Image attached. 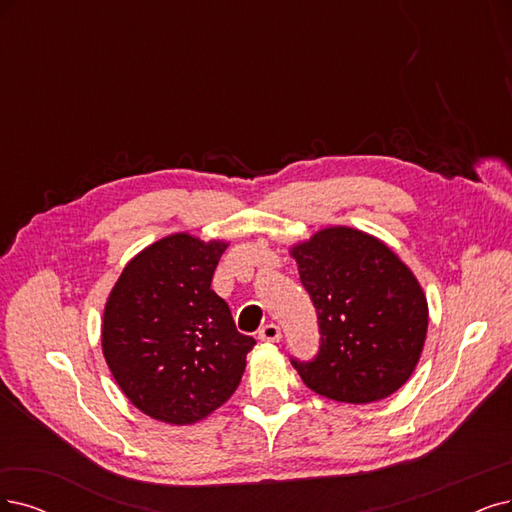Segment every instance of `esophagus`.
I'll return each instance as SVG.
<instances>
[{
	"label": "esophagus",
	"instance_id": "obj_1",
	"mask_svg": "<svg viewBox=\"0 0 512 512\" xmlns=\"http://www.w3.org/2000/svg\"><path fill=\"white\" fill-rule=\"evenodd\" d=\"M280 337H282L280 327L274 325V323L266 325V327H263V329L259 331V339H261V342H280Z\"/></svg>",
	"mask_w": 512,
	"mask_h": 512
}]
</instances>
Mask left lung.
Returning <instances> with one entry per match:
<instances>
[{
  "mask_svg": "<svg viewBox=\"0 0 512 512\" xmlns=\"http://www.w3.org/2000/svg\"><path fill=\"white\" fill-rule=\"evenodd\" d=\"M318 314L320 350L291 361L304 384L337 403L365 405L399 390L418 365L428 301L386 242L348 225L289 249Z\"/></svg>",
  "mask_w": 512,
  "mask_h": 512,
  "instance_id": "1",
  "label": "left lung"
}]
</instances>
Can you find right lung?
Segmentation results:
<instances>
[{"mask_svg": "<svg viewBox=\"0 0 512 512\" xmlns=\"http://www.w3.org/2000/svg\"><path fill=\"white\" fill-rule=\"evenodd\" d=\"M223 240L170 234L132 257L113 285L101 344L126 399L158 422L204 420L238 388L255 339L211 289Z\"/></svg>", "mask_w": 512, "mask_h": 512, "instance_id": "right-lung-1", "label": "right lung"}]
</instances>
